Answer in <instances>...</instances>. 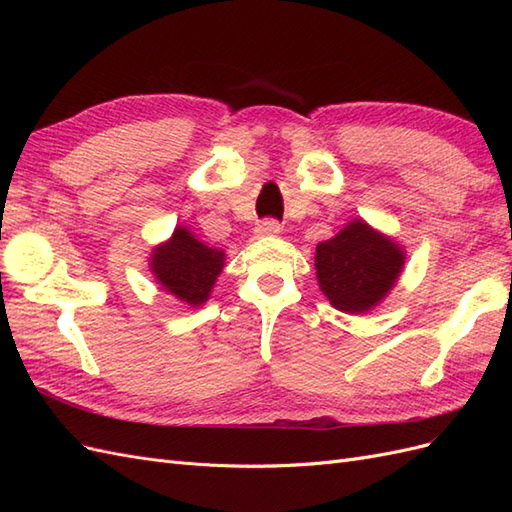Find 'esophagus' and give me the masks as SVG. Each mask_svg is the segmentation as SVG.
I'll return each instance as SVG.
<instances>
[{"label":"esophagus","instance_id":"34e87169","mask_svg":"<svg viewBox=\"0 0 512 512\" xmlns=\"http://www.w3.org/2000/svg\"><path fill=\"white\" fill-rule=\"evenodd\" d=\"M254 232L258 237H275V235H280V232H282V224L275 222V220H262V222L256 224Z\"/></svg>","mask_w":512,"mask_h":512}]
</instances>
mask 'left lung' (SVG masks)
<instances>
[{
  "mask_svg": "<svg viewBox=\"0 0 512 512\" xmlns=\"http://www.w3.org/2000/svg\"><path fill=\"white\" fill-rule=\"evenodd\" d=\"M316 277L324 297L339 312L365 314L395 286L406 254L399 243L352 220L333 239L316 245Z\"/></svg>",
  "mask_w": 512,
  "mask_h": 512,
  "instance_id": "obj_1",
  "label": "left lung"
}]
</instances>
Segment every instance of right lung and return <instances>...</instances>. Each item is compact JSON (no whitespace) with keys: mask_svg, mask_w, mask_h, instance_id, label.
Returning <instances> with one entry per match:
<instances>
[{"mask_svg":"<svg viewBox=\"0 0 512 512\" xmlns=\"http://www.w3.org/2000/svg\"><path fill=\"white\" fill-rule=\"evenodd\" d=\"M224 252L198 241L185 226H177L173 237L158 245L149 258L158 284L183 303L203 305L224 269Z\"/></svg>","mask_w":512,"mask_h":512,"instance_id":"add662e5","label":"right lung"}]
</instances>
